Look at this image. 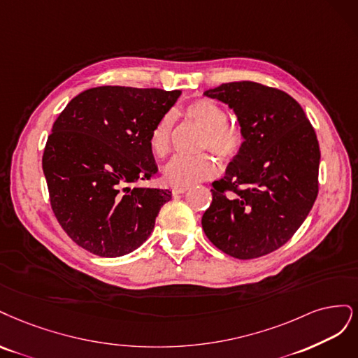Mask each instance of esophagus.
Listing matches in <instances>:
<instances>
[{"label": "esophagus", "instance_id": "esophagus-1", "mask_svg": "<svg viewBox=\"0 0 358 358\" xmlns=\"http://www.w3.org/2000/svg\"><path fill=\"white\" fill-rule=\"evenodd\" d=\"M187 190H189V187H176V189H172V193L180 194V193H186Z\"/></svg>", "mask_w": 358, "mask_h": 358}]
</instances>
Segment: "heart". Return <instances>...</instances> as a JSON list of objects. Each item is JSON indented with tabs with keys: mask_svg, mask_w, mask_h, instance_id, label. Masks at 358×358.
I'll list each match as a JSON object with an SVG mask.
<instances>
[{
	"mask_svg": "<svg viewBox=\"0 0 358 358\" xmlns=\"http://www.w3.org/2000/svg\"><path fill=\"white\" fill-rule=\"evenodd\" d=\"M182 114L203 129L201 148H210L226 162L242 153L245 147V132L238 122L226 119V110L217 101L210 98L193 99L182 108ZM148 147L156 159H165L171 153L172 117L169 114L155 123L148 135ZM217 171V160L206 153L177 156L166 165L164 177L169 186L187 187L214 177Z\"/></svg>",
	"mask_w": 358,
	"mask_h": 358,
	"instance_id": "obj_1",
	"label": "heart"
}]
</instances>
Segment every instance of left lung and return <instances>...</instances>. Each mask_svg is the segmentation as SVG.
I'll list each match as a JSON object with an SVG mask.
<instances>
[{
	"instance_id": "1",
	"label": "left lung",
	"mask_w": 358,
	"mask_h": 358,
	"mask_svg": "<svg viewBox=\"0 0 358 358\" xmlns=\"http://www.w3.org/2000/svg\"><path fill=\"white\" fill-rule=\"evenodd\" d=\"M205 95L234 108L245 147L213 182L202 229L235 259L266 256L292 239L317 199V134L299 102L280 89L232 82Z\"/></svg>"
}]
</instances>
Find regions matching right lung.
I'll return each mask as SVG.
<instances>
[{
    "instance_id": "obj_1",
    "label": "right lung",
    "mask_w": 358,
    "mask_h": 358,
    "mask_svg": "<svg viewBox=\"0 0 358 358\" xmlns=\"http://www.w3.org/2000/svg\"><path fill=\"white\" fill-rule=\"evenodd\" d=\"M180 94L92 87L68 102L55 120L43 172L56 220L78 247L95 256L120 257L153 232L171 192L129 184L156 176L148 135Z\"/></svg>"
}]
</instances>
